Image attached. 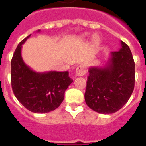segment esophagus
<instances>
[{
    "instance_id": "esophagus-1",
    "label": "esophagus",
    "mask_w": 146,
    "mask_h": 146,
    "mask_svg": "<svg viewBox=\"0 0 146 146\" xmlns=\"http://www.w3.org/2000/svg\"><path fill=\"white\" fill-rule=\"evenodd\" d=\"M86 73V69L84 65H80L76 69V76H82L85 75Z\"/></svg>"
}]
</instances>
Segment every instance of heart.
<instances>
[{
	"label": "heart",
	"instance_id": "obj_1",
	"mask_svg": "<svg viewBox=\"0 0 146 146\" xmlns=\"http://www.w3.org/2000/svg\"><path fill=\"white\" fill-rule=\"evenodd\" d=\"M100 41H101V38L98 36V35H97V34L93 35V36H92V42H93L94 44H96V45L100 43Z\"/></svg>",
	"mask_w": 146,
	"mask_h": 146
}]
</instances>
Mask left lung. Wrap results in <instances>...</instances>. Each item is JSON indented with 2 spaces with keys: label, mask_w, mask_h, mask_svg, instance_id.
<instances>
[{
  "label": "left lung",
  "mask_w": 146,
  "mask_h": 146,
  "mask_svg": "<svg viewBox=\"0 0 146 146\" xmlns=\"http://www.w3.org/2000/svg\"><path fill=\"white\" fill-rule=\"evenodd\" d=\"M118 51L110 53L104 66H91L85 101L94 111L110 114L119 111L131 96L135 85V63L123 42Z\"/></svg>",
  "instance_id": "obj_1"
}]
</instances>
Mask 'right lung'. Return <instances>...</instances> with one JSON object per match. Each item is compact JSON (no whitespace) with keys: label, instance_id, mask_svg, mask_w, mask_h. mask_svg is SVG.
I'll use <instances>...</instances> for the list:
<instances>
[{"label":"right lung","instance_id":"right-lung-1","mask_svg":"<svg viewBox=\"0 0 146 146\" xmlns=\"http://www.w3.org/2000/svg\"><path fill=\"white\" fill-rule=\"evenodd\" d=\"M30 35L18 44L12 57L11 86L16 98L26 109L33 113H48L60 105L73 80L68 71L39 73L25 64L21 49Z\"/></svg>","mask_w":146,"mask_h":146}]
</instances>
